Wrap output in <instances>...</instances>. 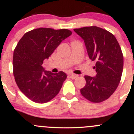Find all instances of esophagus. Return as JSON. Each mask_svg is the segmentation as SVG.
<instances>
[{
  "label": "esophagus",
  "instance_id": "obj_1",
  "mask_svg": "<svg viewBox=\"0 0 134 134\" xmlns=\"http://www.w3.org/2000/svg\"><path fill=\"white\" fill-rule=\"evenodd\" d=\"M69 76L71 77L72 79H75V78H76L77 77H78V75H75V74H71V75H69Z\"/></svg>",
  "mask_w": 134,
  "mask_h": 134
}]
</instances>
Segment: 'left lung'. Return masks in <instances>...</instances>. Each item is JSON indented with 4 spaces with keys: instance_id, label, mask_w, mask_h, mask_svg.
<instances>
[{
    "instance_id": "left-lung-1",
    "label": "left lung",
    "mask_w": 134,
    "mask_h": 134,
    "mask_svg": "<svg viewBox=\"0 0 134 134\" xmlns=\"http://www.w3.org/2000/svg\"><path fill=\"white\" fill-rule=\"evenodd\" d=\"M74 31L83 40L89 58L95 61L97 75L85 76L86 86L80 90L83 97L94 103L110 97L119 86L123 70V54L117 39L100 27L86 26Z\"/></svg>"
}]
</instances>
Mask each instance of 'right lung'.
Returning a JSON list of instances; mask_svg holds the SVG:
<instances>
[{
    "mask_svg": "<svg viewBox=\"0 0 134 134\" xmlns=\"http://www.w3.org/2000/svg\"><path fill=\"white\" fill-rule=\"evenodd\" d=\"M72 34L67 29L39 28L25 34L13 52V69L17 86L26 97L36 103H46L59 92L67 75L44 71L48 59L63 40Z\"/></svg>",
    "mask_w": 134,
    "mask_h": 134,
    "instance_id": "add662e5",
    "label": "right lung"
}]
</instances>
